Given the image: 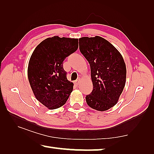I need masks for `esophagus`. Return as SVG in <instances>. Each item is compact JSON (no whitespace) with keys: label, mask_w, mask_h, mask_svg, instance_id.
I'll use <instances>...</instances> for the list:
<instances>
[{"label":"esophagus","mask_w":154,"mask_h":154,"mask_svg":"<svg viewBox=\"0 0 154 154\" xmlns=\"http://www.w3.org/2000/svg\"><path fill=\"white\" fill-rule=\"evenodd\" d=\"M79 82H80V80H75V81L74 82V83H75V85H79Z\"/></svg>","instance_id":"34e87169"}]
</instances>
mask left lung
<instances>
[{"instance_id":"1","label":"left lung","mask_w":154,"mask_h":154,"mask_svg":"<svg viewBox=\"0 0 154 154\" xmlns=\"http://www.w3.org/2000/svg\"><path fill=\"white\" fill-rule=\"evenodd\" d=\"M79 49L91 67L94 89L87 95L91 108L105 111L117 104L125 87L126 67L119 51L99 36L79 39Z\"/></svg>"}]
</instances>
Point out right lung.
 <instances>
[{
	"mask_svg": "<svg viewBox=\"0 0 154 154\" xmlns=\"http://www.w3.org/2000/svg\"><path fill=\"white\" fill-rule=\"evenodd\" d=\"M78 39L54 36L35 48L30 58L28 78L35 97L49 109L65 104L73 90L63 66L65 58L76 51Z\"/></svg>",
	"mask_w": 154,
	"mask_h": 154,
	"instance_id": "obj_1",
	"label": "right lung"
}]
</instances>
